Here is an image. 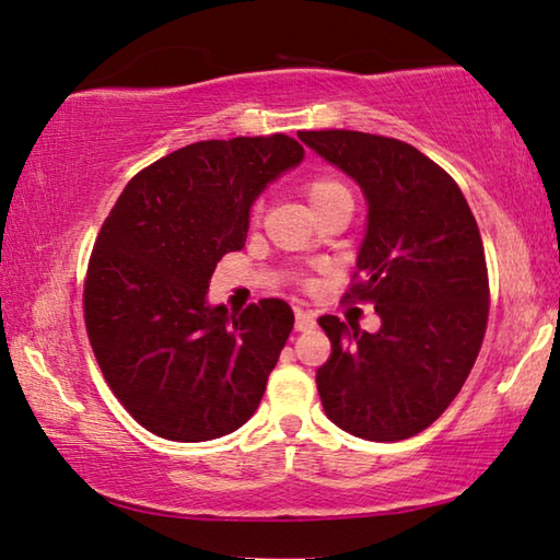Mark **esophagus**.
Listing matches in <instances>:
<instances>
[{
    "label": "esophagus",
    "mask_w": 560,
    "mask_h": 560,
    "mask_svg": "<svg viewBox=\"0 0 560 560\" xmlns=\"http://www.w3.org/2000/svg\"><path fill=\"white\" fill-rule=\"evenodd\" d=\"M316 327V314L306 308H296V331H308Z\"/></svg>",
    "instance_id": "obj_1"
}]
</instances>
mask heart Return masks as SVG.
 Wrapping results in <instances>:
<instances>
[{
  "label": "heart",
  "instance_id": "1",
  "mask_svg": "<svg viewBox=\"0 0 560 560\" xmlns=\"http://www.w3.org/2000/svg\"><path fill=\"white\" fill-rule=\"evenodd\" d=\"M302 194L306 196L308 203L316 213L324 211V208L337 203L341 198H352L349 194V188L341 183L339 178H334V175H308V178L302 180ZM258 211V206L254 208ZM308 283V281H306Z\"/></svg>",
  "mask_w": 560,
  "mask_h": 560
}]
</instances>
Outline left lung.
<instances>
[{
	"instance_id": "1",
	"label": "left lung",
	"mask_w": 560,
	"mask_h": 560,
	"mask_svg": "<svg viewBox=\"0 0 560 560\" xmlns=\"http://www.w3.org/2000/svg\"><path fill=\"white\" fill-rule=\"evenodd\" d=\"M299 140L360 183L366 236L345 299L380 331L319 316L331 354L316 370L324 412L349 435L397 442L430 428L463 389L488 327L482 238L457 183L402 140L304 130Z\"/></svg>"
}]
</instances>
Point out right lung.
Listing matches in <instances>:
<instances>
[{
    "label": "right lung",
    "mask_w": 560,
    "mask_h": 560,
    "mask_svg": "<svg viewBox=\"0 0 560 560\" xmlns=\"http://www.w3.org/2000/svg\"><path fill=\"white\" fill-rule=\"evenodd\" d=\"M304 148L273 136L200 140L132 175L88 264L85 327L113 395L158 438L203 442L261 402L294 312L206 302L215 264L244 248L248 211Z\"/></svg>",
    "instance_id": "right-lung-1"
}]
</instances>
